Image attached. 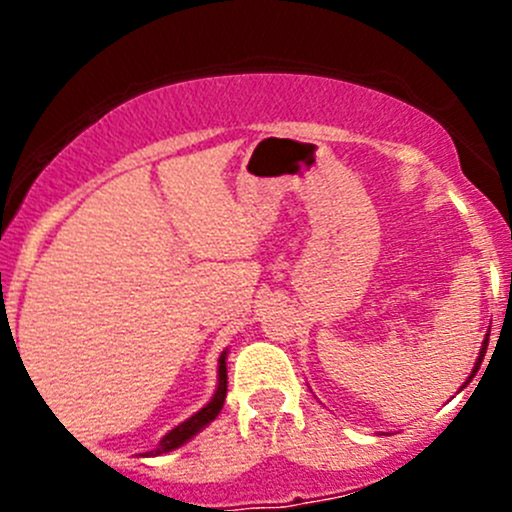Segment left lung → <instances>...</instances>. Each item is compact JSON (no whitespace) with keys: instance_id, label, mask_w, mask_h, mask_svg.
Returning <instances> with one entry per match:
<instances>
[{"instance_id":"8db88e82","label":"left lung","mask_w":512,"mask_h":512,"mask_svg":"<svg viewBox=\"0 0 512 512\" xmlns=\"http://www.w3.org/2000/svg\"><path fill=\"white\" fill-rule=\"evenodd\" d=\"M485 349H488V337H485V342H483V349H480V356H478L476 366H473V374H476V371H478V366H480V361H483V356H485ZM473 374H471V376H468V381H471V379H473ZM468 381H466V384H468ZM466 384H463V386H466Z\"/></svg>"}]
</instances>
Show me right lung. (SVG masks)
I'll return each instance as SVG.
<instances>
[{
    "label": "right lung",
    "instance_id": "1",
    "mask_svg": "<svg viewBox=\"0 0 512 512\" xmlns=\"http://www.w3.org/2000/svg\"><path fill=\"white\" fill-rule=\"evenodd\" d=\"M225 396H227V369H225V352H223V356H220V366H218V391H215V396L210 399V404L205 406V409H200L195 416H190L188 421H183L180 426H175L173 431H170L168 436L160 441V446L156 448V451H151L148 456H160V453H168V451H173V448L183 446L188 438H193L200 428L208 426V423L220 414V409H223V404H225Z\"/></svg>",
    "mask_w": 512,
    "mask_h": 512
}]
</instances>
